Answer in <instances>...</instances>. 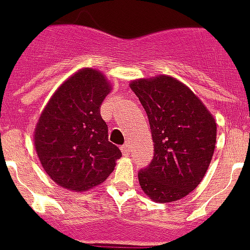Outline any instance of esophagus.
I'll return each instance as SVG.
<instances>
[{
  "instance_id": "1",
  "label": "esophagus",
  "mask_w": 250,
  "mask_h": 250,
  "mask_svg": "<svg viewBox=\"0 0 250 250\" xmlns=\"http://www.w3.org/2000/svg\"><path fill=\"white\" fill-rule=\"evenodd\" d=\"M120 149H121V151H123L124 155H127V154H129V151H130V144H129V143H125L124 145H121Z\"/></svg>"
}]
</instances>
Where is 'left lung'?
Segmentation results:
<instances>
[{
    "label": "left lung",
    "instance_id": "8db88e82",
    "mask_svg": "<svg viewBox=\"0 0 250 250\" xmlns=\"http://www.w3.org/2000/svg\"><path fill=\"white\" fill-rule=\"evenodd\" d=\"M149 119L154 156L138 173L156 203L182 199L200 184L213 158L216 124L189 87L170 76L132 81Z\"/></svg>",
    "mask_w": 250,
    "mask_h": 250
}]
</instances>
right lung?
<instances>
[{"instance_id": "1", "label": "right lung", "mask_w": 250, "mask_h": 250, "mask_svg": "<svg viewBox=\"0 0 250 250\" xmlns=\"http://www.w3.org/2000/svg\"><path fill=\"white\" fill-rule=\"evenodd\" d=\"M110 90L103 74L83 68L60 86L46 105L35 131V147L56 184L87 190L106 180L121 158L100 114Z\"/></svg>"}]
</instances>
